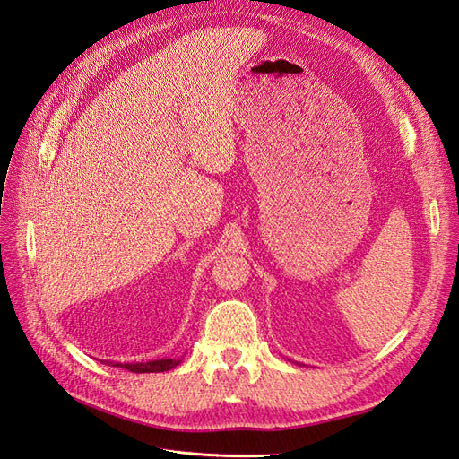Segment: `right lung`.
Listing matches in <instances>:
<instances>
[{"instance_id":"obj_1","label":"right lung","mask_w":459,"mask_h":459,"mask_svg":"<svg viewBox=\"0 0 459 459\" xmlns=\"http://www.w3.org/2000/svg\"><path fill=\"white\" fill-rule=\"evenodd\" d=\"M179 365L176 359H159V361H149V363H117V367H123L130 372H164Z\"/></svg>"}]
</instances>
